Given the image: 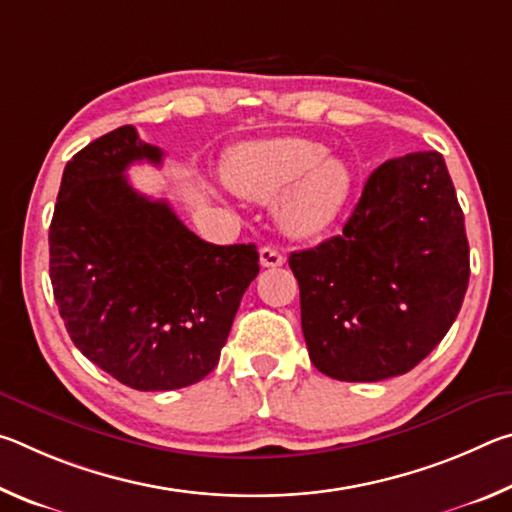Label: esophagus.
<instances>
[{
	"instance_id": "obj_1",
	"label": "esophagus",
	"mask_w": 512,
	"mask_h": 512,
	"mask_svg": "<svg viewBox=\"0 0 512 512\" xmlns=\"http://www.w3.org/2000/svg\"><path fill=\"white\" fill-rule=\"evenodd\" d=\"M284 262H287V257H284L277 248L264 246L262 250H259V264H262L264 268H277V266H282Z\"/></svg>"
}]
</instances>
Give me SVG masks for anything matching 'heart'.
Wrapping results in <instances>:
<instances>
[{
	"mask_svg": "<svg viewBox=\"0 0 512 512\" xmlns=\"http://www.w3.org/2000/svg\"><path fill=\"white\" fill-rule=\"evenodd\" d=\"M232 192L259 203L277 201V219L291 237H316L343 212L350 196L348 164L307 137H273L237 146L223 169Z\"/></svg>",
	"mask_w": 512,
	"mask_h": 512,
	"instance_id": "heart-1",
	"label": "heart"
}]
</instances>
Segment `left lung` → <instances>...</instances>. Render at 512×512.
Returning a JSON list of instances; mask_svg holds the SVG:
<instances>
[{
  "mask_svg": "<svg viewBox=\"0 0 512 512\" xmlns=\"http://www.w3.org/2000/svg\"><path fill=\"white\" fill-rule=\"evenodd\" d=\"M309 359L339 381L409 372L443 341L470 280L465 219L438 151L370 173L343 232L291 253Z\"/></svg>",
  "mask_w": 512,
  "mask_h": 512,
  "instance_id": "left-lung-1",
  "label": "left lung"
}]
</instances>
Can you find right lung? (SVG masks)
I'll return each instance as SVG.
<instances>
[{
  "label": "right lung",
  "instance_id": "1",
  "mask_svg": "<svg viewBox=\"0 0 512 512\" xmlns=\"http://www.w3.org/2000/svg\"><path fill=\"white\" fill-rule=\"evenodd\" d=\"M133 162H162L133 126L67 162L49 225V277L85 357L135 391H173L219 363L259 255L255 244H207L167 201L135 192L126 178Z\"/></svg>",
  "mask_w": 512,
  "mask_h": 512
}]
</instances>
